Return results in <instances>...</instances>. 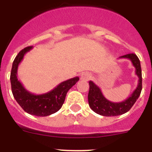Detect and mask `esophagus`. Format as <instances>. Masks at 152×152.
<instances>
[{
	"mask_svg": "<svg viewBox=\"0 0 152 152\" xmlns=\"http://www.w3.org/2000/svg\"><path fill=\"white\" fill-rule=\"evenodd\" d=\"M91 77V75L89 72H83L81 75H80V79L82 80H90V78Z\"/></svg>",
	"mask_w": 152,
	"mask_h": 152,
	"instance_id": "1",
	"label": "esophagus"
}]
</instances>
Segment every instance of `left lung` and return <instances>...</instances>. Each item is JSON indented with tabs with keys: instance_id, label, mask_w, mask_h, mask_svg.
Instances as JSON below:
<instances>
[{
	"instance_id": "8db88e82",
	"label": "left lung",
	"mask_w": 152,
	"mask_h": 152,
	"mask_svg": "<svg viewBox=\"0 0 152 152\" xmlns=\"http://www.w3.org/2000/svg\"><path fill=\"white\" fill-rule=\"evenodd\" d=\"M119 58H127L132 63L135 68V74L139 77L138 86L133 93L126 100L119 103H113L108 100L102 94L101 90L96 84L90 80V90L88 93V103L93 111L104 116H115L122 115L128 112L137 99L139 97L142 89V77L141 64L136 55L131 53L120 56Z\"/></svg>"
}]
</instances>
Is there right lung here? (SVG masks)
<instances>
[{
    "label": "right lung",
    "mask_w": 152,
    "mask_h": 152,
    "mask_svg": "<svg viewBox=\"0 0 152 152\" xmlns=\"http://www.w3.org/2000/svg\"><path fill=\"white\" fill-rule=\"evenodd\" d=\"M33 49L28 46L16 56L12 65L10 83L13 97L25 112L36 116H47L58 111L62 107L67 92L79 80L78 77L68 79L42 94H34L24 88L17 78V69L26 52Z\"/></svg>",
    "instance_id": "right-lung-1"
}]
</instances>
